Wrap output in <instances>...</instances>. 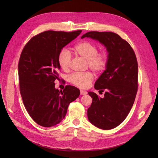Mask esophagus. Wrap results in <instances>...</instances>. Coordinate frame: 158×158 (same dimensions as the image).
I'll return each instance as SVG.
<instances>
[{"label": "esophagus", "mask_w": 158, "mask_h": 158, "mask_svg": "<svg viewBox=\"0 0 158 158\" xmlns=\"http://www.w3.org/2000/svg\"><path fill=\"white\" fill-rule=\"evenodd\" d=\"M80 94L81 95H86L87 94V92L83 90V89H80Z\"/></svg>", "instance_id": "esophagus-1"}]
</instances>
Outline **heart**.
<instances>
[{"mask_svg":"<svg viewBox=\"0 0 158 158\" xmlns=\"http://www.w3.org/2000/svg\"><path fill=\"white\" fill-rule=\"evenodd\" d=\"M74 51L77 55L87 60L89 67L95 72L102 70L107 64V57L104 52H98L96 45L89 41H82L76 45ZM71 60L70 52L66 49L60 50L58 55V63L63 70H68ZM94 79V75L90 72L76 73L69 77L70 82L81 88H87Z\"/></svg>","mask_w":158,"mask_h":158,"instance_id":"1","label":"heart"}]
</instances>
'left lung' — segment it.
I'll return each instance as SVG.
<instances>
[{"label": "left lung", "mask_w": 158, "mask_h": 158, "mask_svg": "<svg viewBox=\"0 0 158 158\" xmlns=\"http://www.w3.org/2000/svg\"><path fill=\"white\" fill-rule=\"evenodd\" d=\"M84 37L98 41L108 53L106 70L94 85L95 89L106 90L104 97L89 92L92 103L87 114L92 125L110 130L125 120L135 102L138 75L136 57L128 43L117 33L89 31L81 39Z\"/></svg>", "instance_id": "obj_1"}]
</instances>
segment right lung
I'll use <instances>...</instances> for the list:
<instances>
[{"label": "right lung", "mask_w": 158, "mask_h": 158, "mask_svg": "<svg viewBox=\"0 0 158 158\" xmlns=\"http://www.w3.org/2000/svg\"><path fill=\"white\" fill-rule=\"evenodd\" d=\"M82 32L45 31L28 41L18 63L20 90L24 106L37 124L53 127L65 117L69 104L80 95V89L66 85L55 88L60 69L58 55L63 47Z\"/></svg>", "instance_id": "add662e5"}]
</instances>
